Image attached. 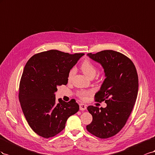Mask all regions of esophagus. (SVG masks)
<instances>
[{
    "mask_svg": "<svg viewBox=\"0 0 155 155\" xmlns=\"http://www.w3.org/2000/svg\"><path fill=\"white\" fill-rule=\"evenodd\" d=\"M87 108L86 105L84 104H80V110L83 111V110H85Z\"/></svg>",
    "mask_w": 155,
    "mask_h": 155,
    "instance_id": "34e87169",
    "label": "esophagus"
}]
</instances>
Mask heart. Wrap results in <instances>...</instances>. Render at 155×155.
<instances>
[{"instance_id": "b5f03b06", "label": "heart", "mask_w": 155, "mask_h": 155, "mask_svg": "<svg viewBox=\"0 0 155 155\" xmlns=\"http://www.w3.org/2000/svg\"><path fill=\"white\" fill-rule=\"evenodd\" d=\"M81 68L83 73L88 78H91L92 77H95V75L97 73L96 68L94 66V65L92 63H91L90 61L85 60L82 64ZM74 73V69H72L70 71V72L68 75V79L71 80ZM91 91H86V90H82L78 93V97L81 98L82 99H86L87 96L90 95Z\"/></svg>"}]
</instances>
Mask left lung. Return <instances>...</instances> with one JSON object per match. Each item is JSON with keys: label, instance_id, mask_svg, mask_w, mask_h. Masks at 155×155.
<instances>
[{"label": "left lung", "instance_id": "8db88e82", "mask_svg": "<svg viewBox=\"0 0 155 155\" xmlns=\"http://www.w3.org/2000/svg\"><path fill=\"white\" fill-rule=\"evenodd\" d=\"M87 56L104 69L105 79L95 95V101H105L107 107L87 108L93 120L87 131L100 138L116 135L125 126L138 92V77L132 61L120 52L105 50Z\"/></svg>", "mask_w": 155, "mask_h": 155}]
</instances>
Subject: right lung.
Returning a JSON list of instances; mask_svg holds the SVG:
<instances>
[{
    "mask_svg": "<svg viewBox=\"0 0 155 155\" xmlns=\"http://www.w3.org/2000/svg\"><path fill=\"white\" fill-rule=\"evenodd\" d=\"M84 54L50 50L34 55L26 64L19 99L29 126L39 136L48 138L58 134L78 111L74 99L67 103L59 99L57 103L55 93L57 87L67 84L70 70Z\"/></svg>",
    "mask_w": 155,
    "mask_h": 155,
    "instance_id": "add662e5",
    "label": "right lung"
}]
</instances>
